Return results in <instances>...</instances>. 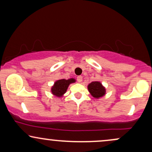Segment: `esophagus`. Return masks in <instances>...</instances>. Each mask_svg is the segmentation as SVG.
<instances>
[{
    "instance_id": "1",
    "label": "esophagus",
    "mask_w": 152,
    "mask_h": 152,
    "mask_svg": "<svg viewBox=\"0 0 152 152\" xmlns=\"http://www.w3.org/2000/svg\"><path fill=\"white\" fill-rule=\"evenodd\" d=\"M82 80H83V77L81 76H78L77 77V81L80 83V82L82 81Z\"/></svg>"
}]
</instances>
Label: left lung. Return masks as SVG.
<instances>
[{
	"mask_svg": "<svg viewBox=\"0 0 152 152\" xmlns=\"http://www.w3.org/2000/svg\"><path fill=\"white\" fill-rule=\"evenodd\" d=\"M88 91L94 98L99 99L104 96L106 94V89L99 81H93L88 86Z\"/></svg>",
	"mask_w": 152,
	"mask_h": 152,
	"instance_id": "obj_1",
	"label": "left lung"
}]
</instances>
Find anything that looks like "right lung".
Segmentation results:
<instances>
[{"mask_svg": "<svg viewBox=\"0 0 152 152\" xmlns=\"http://www.w3.org/2000/svg\"><path fill=\"white\" fill-rule=\"evenodd\" d=\"M76 80L74 78H70V79H61L58 80L54 83L53 86H52L51 92L53 95L58 97H61L64 94L66 93L68 87L70 83H74Z\"/></svg>", "mask_w": 152, "mask_h": 152, "instance_id": "add662e5", "label": "right lung"}]
</instances>
